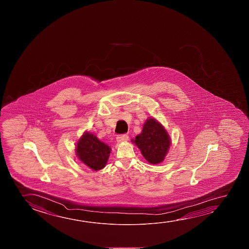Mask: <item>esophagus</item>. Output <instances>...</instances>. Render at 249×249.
Wrapping results in <instances>:
<instances>
[{
    "instance_id": "34e87169",
    "label": "esophagus",
    "mask_w": 249,
    "mask_h": 249,
    "mask_svg": "<svg viewBox=\"0 0 249 249\" xmlns=\"http://www.w3.org/2000/svg\"><path fill=\"white\" fill-rule=\"evenodd\" d=\"M116 141L119 143L126 142L128 141V136L126 135H118L116 137Z\"/></svg>"
}]
</instances>
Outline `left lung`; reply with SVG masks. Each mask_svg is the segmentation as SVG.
<instances>
[{"label": "left lung", "mask_w": 249, "mask_h": 249, "mask_svg": "<svg viewBox=\"0 0 249 249\" xmlns=\"http://www.w3.org/2000/svg\"><path fill=\"white\" fill-rule=\"evenodd\" d=\"M134 142L141 149L143 157L151 164L163 161L170 147V138L164 126L155 119H147L142 131Z\"/></svg>", "instance_id": "1"}]
</instances>
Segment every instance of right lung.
I'll use <instances>...</instances> for the list:
<instances>
[{
	"label": "right lung",
	"mask_w": 249,
	"mask_h": 249,
	"mask_svg": "<svg viewBox=\"0 0 249 249\" xmlns=\"http://www.w3.org/2000/svg\"><path fill=\"white\" fill-rule=\"evenodd\" d=\"M110 152V147L89 132L83 134L76 147V155L79 160L95 171L106 166Z\"/></svg>",
	"instance_id": "obj_1"
}]
</instances>
